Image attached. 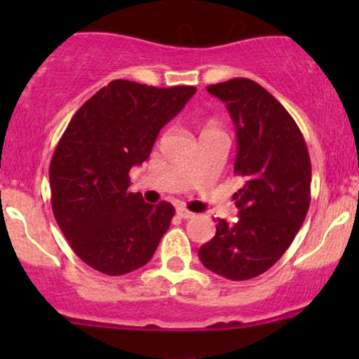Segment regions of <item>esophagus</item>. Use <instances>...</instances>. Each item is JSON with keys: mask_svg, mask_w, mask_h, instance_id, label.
Wrapping results in <instances>:
<instances>
[{"mask_svg": "<svg viewBox=\"0 0 359 359\" xmlns=\"http://www.w3.org/2000/svg\"><path fill=\"white\" fill-rule=\"evenodd\" d=\"M177 216H180V217H182V219H191V217L196 216V214L191 212V211H187V209H185V208H177Z\"/></svg>", "mask_w": 359, "mask_h": 359, "instance_id": "obj_1", "label": "esophagus"}]
</instances>
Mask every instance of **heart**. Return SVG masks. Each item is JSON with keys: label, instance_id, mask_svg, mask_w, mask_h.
I'll use <instances>...</instances> for the list:
<instances>
[{"label": "heart", "instance_id": "obj_1", "mask_svg": "<svg viewBox=\"0 0 359 359\" xmlns=\"http://www.w3.org/2000/svg\"><path fill=\"white\" fill-rule=\"evenodd\" d=\"M217 128H216V125H212V123H209V125H205L204 126V131H216ZM203 131V133H204Z\"/></svg>", "mask_w": 359, "mask_h": 359}]
</instances>
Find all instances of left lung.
<instances>
[{"label": "left lung", "instance_id": "obj_1", "mask_svg": "<svg viewBox=\"0 0 359 359\" xmlns=\"http://www.w3.org/2000/svg\"><path fill=\"white\" fill-rule=\"evenodd\" d=\"M226 102L236 128V222L216 219V236L199 248L205 269L229 280L258 277L285 253L311 204V158L297 123L258 82L208 86Z\"/></svg>", "mask_w": 359, "mask_h": 359}]
</instances>
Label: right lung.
Here are the masks:
<instances>
[{"label": "right lung", "mask_w": 359, "mask_h": 359, "mask_svg": "<svg viewBox=\"0 0 359 359\" xmlns=\"http://www.w3.org/2000/svg\"><path fill=\"white\" fill-rule=\"evenodd\" d=\"M196 90L111 81L65 128L48 168L52 211L74 253L90 269L118 277L154 257L175 209L128 191L130 170L150 156L160 130Z\"/></svg>", "instance_id": "obj_1"}]
</instances>
